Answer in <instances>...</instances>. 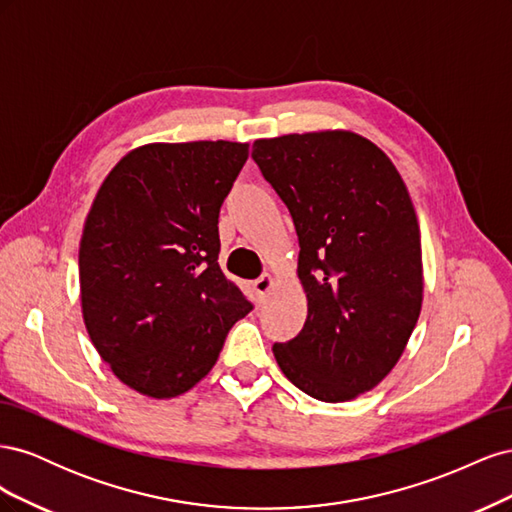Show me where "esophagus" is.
<instances>
[{
	"mask_svg": "<svg viewBox=\"0 0 512 512\" xmlns=\"http://www.w3.org/2000/svg\"><path fill=\"white\" fill-rule=\"evenodd\" d=\"M254 286V292H256V297L258 299H265L267 294H269V290L273 288V277L269 275V273H265V275H260L258 280L252 284Z\"/></svg>",
	"mask_w": 512,
	"mask_h": 512,
	"instance_id": "34e87169",
	"label": "esophagus"
}]
</instances>
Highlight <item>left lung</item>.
Wrapping results in <instances>:
<instances>
[{"instance_id":"1","label":"left lung","mask_w":512,"mask_h":512,"mask_svg":"<svg viewBox=\"0 0 512 512\" xmlns=\"http://www.w3.org/2000/svg\"><path fill=\"white\" fill-rule=\"evenodd\" d=\"M299 237L307 320L273 344L309 397L348 401L374 389L404 352L423 303L421 232L404 179L367 138L307 132L252 147Z\"/></svg>"}]
</instances>
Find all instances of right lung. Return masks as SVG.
Returning a JSON list of instances; mask_svg holds the SVG:
<instances>
[{
	"label": "right lung",
	"instance_id": "right-lung-1",
	"mask_svg": "<svg viewBox=\"0 0 512 512\" xmlns=\"http://www.w3.org/2000/svg\"><path fill=\"white\" fill-rule=\"evenodd\" d=\"M250 145H145L96 194L79 247L87 333L130 389L177 397L215 365L252 312L220 265L218 218Z\"/></svg>",
	"mask_w": 512,
	"mask_h": 512
}]
</instances>
